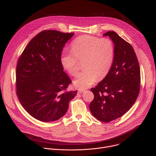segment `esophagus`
I'll return each instance as SVG.
<instances>
[{"label": "esophagus", "instance_id": "34e87169", "mask_svg": "<svg viewBox=\"0 0 156 156\" xmlns=\"http://www.w3.org/2000/svg\"><path fill=\"white\" fill-rule=\"evenodd\" d=\"M84 90H79V91H78V93L79 94H81V93H84Z\"/></svg>", "mask_w": 156, "mask_h": 156}]
</instances>
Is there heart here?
Listing matches in <instances>:
<instances>
[{"mask_svg": "<svg viewBox=\"0 0 156 156\" xmlns=\"http://www.w3.org/2000/svg\"><path fill=\"white\" fill-rule=\"evenodd\" d=\"M114 47L108 38H99L83 35L72 43V51L64 50L60 62L63 68L70 75L75 76L79 69V61H83V68L73 81L75 87L80 90L90 87L98 80L104 78L110 71L114 61Z\"/></svg>", "mask_w": 156, "mask_h": 156, "instance_id": "obj_1", "label": "heart"}]
</instances>
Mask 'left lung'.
<instances>
[{
  "mask_svg": "<svg viewBox=\"0 0 156 156\" xmlns=\"http://www.w3.org/2000/svg\"><path fill=\"white\" fill-rule=\"evenodd\" d=\"M114 44V61L105 77L91 89L94 98L90 104L93 115L110 122L121 117L135 104L140 90V69L134 49L115 31L103 34Z\"/></svg>",
  "mask_w": 156,
  "mask_h": 156,
  "instance_id": "1",
  "label": "left lung"
}]
</instances>
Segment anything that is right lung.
<instances>
[{
  "instance_id": "right-lung-1",
  "label": "right lung",
  "mask_w": 156,
  "mask_h": 156,
  "mask_svg": "<svg viewBox=\"0 0 156 156\" xmlns=\"http://www.w3.org/2000/svg\"><path fill=\"white\" fill-rule=\"evenodd\" d=\"M73 35L43 31L30 41L18 61L17 96L28 113L41 122L62 117L77 94L65 91L72 81L60 62L63 48Z\"/></svg>"
}]
</instances>
